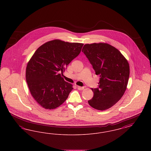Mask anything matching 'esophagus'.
Listing matches in <instances>:
<instances>
[{
	"instance_id": "esophagus-1",
	"label": "esophagus",
	"mask_w": 151,
	"mask_h": 151,
	"mask_svg": "<svg viewBox=\"0 0 151 151\" xmlns=\"http://www.w3.org/2000/svg\"><path fill=\"white\" fill-rule=\"evenodd\" d=\"M78 90H79V91H81V90H83V89H84V87H82V86H78Z\"/></svg>"
}]
</instances>
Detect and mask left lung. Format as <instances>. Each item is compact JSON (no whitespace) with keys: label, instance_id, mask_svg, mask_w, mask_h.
Returning a JSON list of instances; mask_svg holds the SVG:
<instances>
[{"label":"left lung","instance_id":"left-lung-1","mask_svg":"<svg viewBox=\"0 0 151 151\" xmlns=\"http://www.w3.org/2000/svg\"><path fill=\"white\" fill-rule=\"evenodd\" d=\"M82 52L100 78L99 88L92 89L93 97L88 104L97 110L108 109L121 99L126 90L129 76L128 61L108 43L86 44Z\"/></svg>","mask_w":151,"mask_h":151}]
</instances>
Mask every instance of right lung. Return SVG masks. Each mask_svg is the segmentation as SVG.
<instances>
[{"mask_svg": "<svg viewBox=\"0 0 151 151\" xmlns=\"http://www.w3.org/2000/svg\"><path fill=\"white\" fill-rule=\"evenodd\" d=\"M83 45L52 40L39 47L29 60L26 80L32 96L42 108L55 109L68 98L72 85L61 74L78 56Z\"/></svg>", "mask_w": 151, "mask_h": 151, "instance_id": "add662e5", "label": "right lung"}]
</instances>
